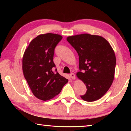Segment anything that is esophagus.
<instances>
[{"instance_id":"34e87169","label":"esophagus","mask_w":131,"mask_h":131,"mask_svg":"<svg viewBox=\"0 0 131 131\" xmlns=\"http://www.w3.org/2000/svg\"><path fill=\"white\" fill-rule=\"evenodd\" d=\"M69 76H70V78L72 79H73V80H74L75 79H76V77H75V74L74 73H70L69 74Z\"/></svg>"}]
</instances>
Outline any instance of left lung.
Returning <instances> with one entry per match:
<instances>
[{"mask_svg":"<svg viewBox=\"0 0 131 131\" xmlns=\"http://www.w3.org/2000/svg\"><path fill=\"white\" fill-rule=\"evenodd\" d=\"M66 39L79 55L80 72L76 74L87 88L81 97L87 102L98 100L107 92L114 80L116 58L112 46L97 35L84 34Z\"/></svg>","mask_w":131,"mask_h":131,"instance_id":"obj_1","label":"left lung"}]
</instances>
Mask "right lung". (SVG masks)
<instances>
[{
	"label": "right lung",
	"mask_w": 131,
	"mask_h": 131,
	"mask_svg": "<svg viewBox=\"0 0 131 131\" xmlns=\"http://www.w3.org/2000/svg\"><path fill=\"white\" fill-rule=\"evenodd\" d=\"M62 36L54 34L40 35L33 39L23 58L24 76L37 98L47 101L58 95L68 80L52 71L54 50Z\"/></svg>",
	"instance_id": "obj_1"
}]
</instances>
